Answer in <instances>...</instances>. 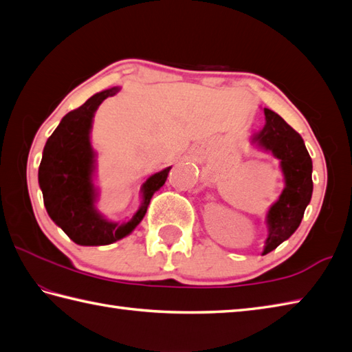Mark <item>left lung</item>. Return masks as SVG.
<instances>
[{
  "label": "left lung",
  "instance_id": "obj_1",
  "mask_svg": "<svg viewBox=\"0 0 352 352\" xmlns=\"http://www.w3.org/2000/svg\"><path fill=\"white\" fill-rule=\"evenodd\" d=\"M265 126L254 134L252 142L280 160L284 189L266 214L269 233L263 256L287 241L300 227L313 192V164L300 133L269 109H265Z\"/></svg>",
  "mask_w": 352,
  "mask_h": 352
}]
</instances>
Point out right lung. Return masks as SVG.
Returning a JSON list of instances; mask_svg holds the SVG:
<instances>
[{
    "label": "right lung",
    "mask_w": 352,
    "mask_h": 352,
    "mask_svg": "<svg viewBox=\"0 0 352 352\" xmlns=\"http://www.w3.org/2000/svg\"><path fill=\"white\" fill-rule=\"evenodd\" d=\"M119 92L111 87L91 96L83 106L65 115L43 148L39 186L50 218L71 241L83 246L110 245L129 236L144 219L154 193L164 184L170 166L142 184V206L126 222H111L95 207V151L91 144L92 121L100 104Z\"/></svg>",
    "instance_id": "obj_1"
}]
</instances>
